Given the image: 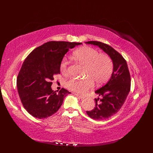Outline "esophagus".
<instances>
[{
  "instance_id": "obj_1",
  "label": "esophagus",
  "mask_w": 153,
  "mask_h": 153,
  "mask_svg": "<svg viewBox=\"0 0 153 153\" xmlns=\"http://www.w3.org/2000/svg\"><path fill=\"white\" fill-rule=\"evenodd\" d=\"M74 95H76L77 97L79 98V99H84L85 97H84V96H82V95H79V94H74Z\"/></svg>"
}]
</instances>
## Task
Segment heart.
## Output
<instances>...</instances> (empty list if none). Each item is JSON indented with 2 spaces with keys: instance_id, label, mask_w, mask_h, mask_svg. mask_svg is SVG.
I'll list each match as a JSON object with an SVG mask.
<instances>
[{
  "instance_id": "1",
  "label": "heart",
  "mask_w": 153,
  "mask_h": 153,
  "mask_svg": "<svg viewBox=\"0 0 153 153\" xmlns=\"http://www.w3.org/2000/svg\"><path fill=\"white\" fill-rule=\"evenodd\" d=\"M74 57L79 62L87 66L83 79L71 78L66 82V87L71 91L85 94L93 87L94 82L97 84L106 82L113 70V62L108 56L99 54L94 48L84 46L76 51ZM68 60L64 58L60 63V70L62 73L68 72Z\"/></svg>"
}]
</instances>
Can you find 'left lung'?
<instances>
[{
	"mask_svg": "<svg viewBox=\"0 0 153 153\" xmlns=\"http://www.w3.org/2000/svg\"><path fill=\"white\" fill-rule=\"evenodd\" d=\"M99 46L107 54L113 62V72L107 82L95 91L100 97L95 99V107L87 114L96 120L107 119L121 108L130 92L131 79L126 61L123 56L110 46L102 42H85Z\"/></svg>",
	"mask_w": 153,
	"mask_h": 153,
	"instance_id": "obj_1",
	"label": "left lung"
}]
</instances>
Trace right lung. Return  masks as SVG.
Returning a JSON list of instances; mask_svg holds the SVG:
<instances>
[{
  "label": "right lung",
  "instance_id": "right-lung-1",
  "mask_svg": "<svg viewBox=\"0 0 153 153\" xmlns=\"http://www.w3.org/2000/svg\"><path fill=\"white\" fill-rule=\"evenodd\" d=\"M82 43L49 42L35 48L24 61L17 77V91L23 105L33 117L42 119L57 111L66 96L62 89H51L54 76L60 73V63L69 49Z\"/></svg>",
  "mask_w": 153,
  "mask_h": 153
}]
</instances>
